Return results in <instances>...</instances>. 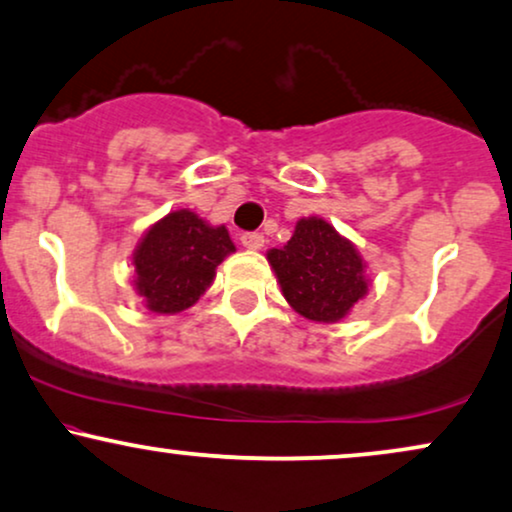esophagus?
I'll use <instances>...</instances> for the list:
<instances>
[{"mask_svg": "<svg viewBox=\"0 0 512 512\" xmlns=\"http://www.w3.org/2000/svg\"><path fill=\"white\" fill-rule=\"evenodd\" d=\"M240 243H243V248H248V250H262L264 236L262 233H243V236H240Z\"/></svg>", "mask_w": 512, "mask_h": 512, "instance_id": "esophagus-1", "label": "esophagus"}]
</instances>
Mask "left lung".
<instances>
[{"label": "left lung", "instance_id": "left-lung-1", "mask_svg": "<svg viewBox=\"0 0 512 512\" xmlns=\"http://www.w3.org/2000/svg\"><path fill=\"white\" fill-rule=\"evenodd\" d=\"M283 298L310 322L334 324L369 291L362 255L329 221L305 217L283 248L267 252Z\"/></svg>", "mask_w": 512, "mask_h": 512}]
</instances>
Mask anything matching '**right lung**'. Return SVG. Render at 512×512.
<instances>
[{
	"mask_svg": "<svg viewBox=\"0 0 512 512\" xmlns=\"http://www.w3.org/2000/svg\"><path fill=\"white\" fill-rule=\"evenodd\" d=\"M236 252L226 226H212L190 209L169 212L135 245L133 288L155 315L193 307L212 286L217 267Z\"/></svg>",
	"mask_w": 512,
	"mask_h": 512,
	"instance_id": "right-lung-1",
	"label": "right lung"
}]
</instances>
